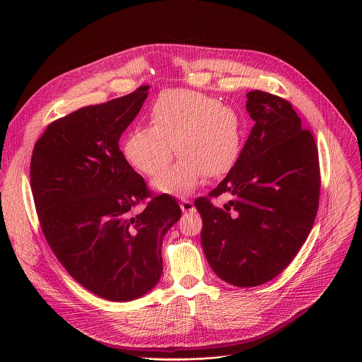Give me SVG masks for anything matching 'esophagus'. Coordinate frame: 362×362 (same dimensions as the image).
Returning <instances> with one entry per match:
<instances>
[{
    "label": "esophagus",
    "mask_w": 362,
    "mask_h": 362,
    "mask_svg": "<svg viewBox=\"0 0 362 362\" xmlns=\"http://www.w3.org/2000/svg\"><path fill=\"white\" fill-rule=\"evenodd\" d=\"M180 209L187 214V212H194V204L192 203V200L189 199H183L182 203H180Z\"/></svg>",
    "instance_id": "obj_1"
}]
</instances>
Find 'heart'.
Returning a JSON list of instances; mask_svg holds the SVG:
<instances>
[{
	"instance_id": "heart-1",
	"label": "heart",
	"mask_w": 362,
	"mask_h": 362,
	"mask_svg": "<svg viewBox=\"0 0 362 362\" xmlns=\"http://www.w3.org/2000/svg\"><path fill=\"white\" fill-rule=\"evenodd\" d=\"M150 127L132 129L122 144L127 163L154 177L163 173L173 159H180L154 182L159 192L183 196L204 176L215 179L235 163L240 123L236 112L216 98L185 88L159 95L148 115Z\"/></svg>"
}]
</instances>
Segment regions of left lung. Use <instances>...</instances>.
<instances>
[{"instance_id":"1","label":"left lung","mask_w":362,"mask_h":362,"mask_svg":"<svg viewBox=\"0 0 362 362\" xmlns=\"http://www.w3.org/2000/svg\"><path fill=\"white\" fill-rule=\"evenodd\" d=\"M246 110L255 126L235 166L209 196L229 192L224 209L197 197L202 247L214 272L240 286L278 276L305 243L320 204V162L313 133L289 101L253 90Z\"/></svg>"}]
</instances>
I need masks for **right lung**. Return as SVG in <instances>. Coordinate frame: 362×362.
<instances>
[{
	"mask_svg": "<svg viewBox=\"0 0 362 362\" xmlns=\"http://www.w3.org/2000/svg\"><path fill=\"white\" fill-rule=\"evenodd\" d=\"M148 86L62 117L37 140L30 179L42 233L57 259L97 296L127 302L158 285L162 243L180 219L175 197L154 196L119 148Z\"/></svg>",
	"mask_w": 362,
	"mask_h": 362,
	"instance_id": "1",
	"label": "right lung"
}]
</instances>
